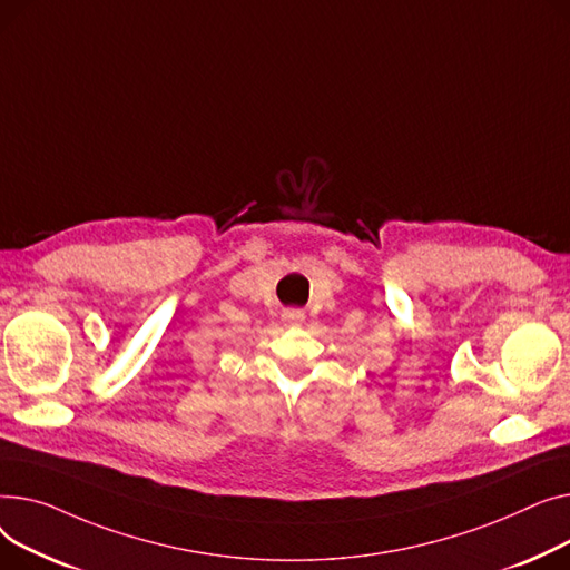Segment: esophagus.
<instances>
[{
  "label": "esophagus",
  "mask_w": 570,
  "mask_h": 570,
  "mask_svg": "<svg viewBox=\"0 0 570 570\" xmlns=\"http://www.w3.org/2000/svg\"><path fill=\"white\" fill-rule=\"evenodd\" d=\"M306 320V315H304V311H296V308H289V311H285L283 313V322L287 324V326H298L301 322Z\"/></svg>",
  "instance_id": "1"
}]
</instances>
